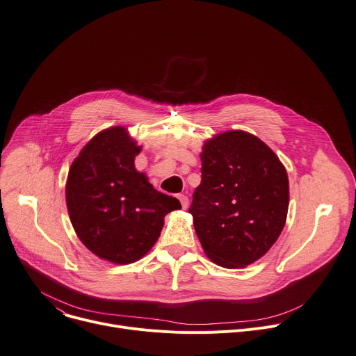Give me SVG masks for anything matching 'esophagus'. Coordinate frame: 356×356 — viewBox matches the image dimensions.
I'll return each instance as SVG.
<instances>
[{"label": "esophagus", "mask_w": 356, "mask_h": 356, "mask_svg": "<svg viewBox=\"0 0 356 356\" xmlns=\"http://www.w3.org/2000/svg\"><path fill=\"white\" fill-rule=\"evenodd\" d=\"M177 197H179V200H180V203H181V207H183V209H187V206H188V197H187L186 195H179Z\"/></svg>", "instance_id": "1"}]
</instances>
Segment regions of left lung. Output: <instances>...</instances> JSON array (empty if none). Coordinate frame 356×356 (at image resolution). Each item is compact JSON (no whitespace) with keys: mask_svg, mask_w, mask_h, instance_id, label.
<instances>
[{"mask_svg":"<svg viewBox=\"0 0 356 356\" xmlns=\"http://www.w3.org/2000/svg\"><path fill=\"white\" fill-rule=\"evenodd\" d=\"M288 200L285 168L264 142L232 131L204 145L188 213L216 264L237 268L263 257L284 229Z\"/></svg>","mask_w":356,"mask_h":356,"instance_id":"obj_1","label":"left lung"}]
</instances>
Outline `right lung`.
<instances>
[{"mask_svg": "<svg viewBox=\"0 0 356 356\" xmlns=\"http://www.w3.org/2000/svg\"><path fill=\"white\" fill-rule=\"evenodd\" d=\"M139 152L124 127H111L82 149L68 175L67 206L78 237L116 264L142 258L159 238L165 216L181 207L136 172Z\"/></svg>", "mask_w": 356, "mask_h": 356, "instance_id": "1", "label": "right lung"}]
</instances>
